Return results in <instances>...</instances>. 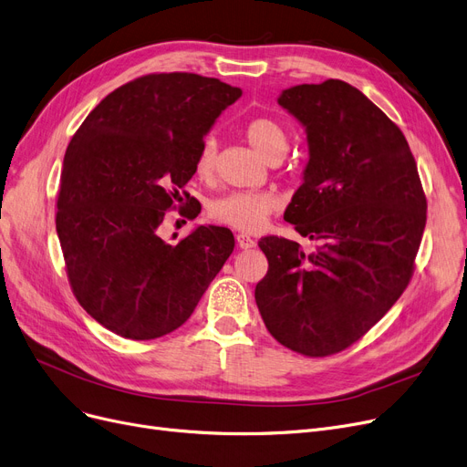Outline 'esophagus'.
Here are the masks:
<instances>
[{"instance_id": "obj_1", "label": "esophagus", "mask_w": 467, "mask_h": 467, "mask_svg": "<svg viewBox=\"0 0 467 467\" xmlns=\"http://www.w3.org/2000/svg\"><path fill=\"white\" fill-rule=\"evenodd\" d=\"M236 244L240 250H250L255 246V240L250 238L248 234H236Z\"/></svg>"}]
</instances>
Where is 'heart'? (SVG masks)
<instances>
[{"instance_id": "heart-1", "label": "heart", "mask_w": 467, "mask_h": 467, "mask_svg": "<svg viewBox=\"0 0 467 467\" xmlns=\"http://www.w3.org/2000/svg\"><path fill=\"white\" fill-rule=\"evenodd\" d=\"M248 143L257 154L265 160L276 152H286L288 135L276 119L259 116L250 119L244 128ZM217 140L213 135H206L198 149L194 168L200 179H210L215 171ZM280 206V198L271 191L259 192H229L223 194L208 206L210 217L219 225L231 227L242 233H254L265 225L269 215H273Z\"/></svg>"}]
</instances>
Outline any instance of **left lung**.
Instances as JSON below:
<instances>
[{"mask_svg":"<svg viewBox=\"0 0 467 467\" xmlns=\"http://www.w3.org/2000/svg\"><path fill=\"white\" fill-rule=\"evenodd\" d=\"M278 105L301 121L309 143L284 219L318 248L263 236L269 271L255 303L284 348L328 357L358 341L407 290L428 202L407 139L357 88L301 84L284 89Z\"/></svg>","mask_w":467,"mask_h":467,"instance_id":"1","label":"left lung"}]
</instances>
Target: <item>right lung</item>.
<instances>
[{"mask_svg":"<svg viewBox=\"0 0 467 467\" xmlns=\"http://www.w3.org/2000/svg\"><path fill=\"white\" fill-rule=\"evenodd\" d=\"M240 95L217 78L147 74L107 95L74 133L57 234L78 303L107 330L128 339L173 332L233 254L225 227L200 225L171 246L160 225L177 204H194L185 185L198 149Z\"/></svg>","mask_w":467,"mask_h":467,"instance_id":"right-lung-1","label":"right lung"}]
</instances>
